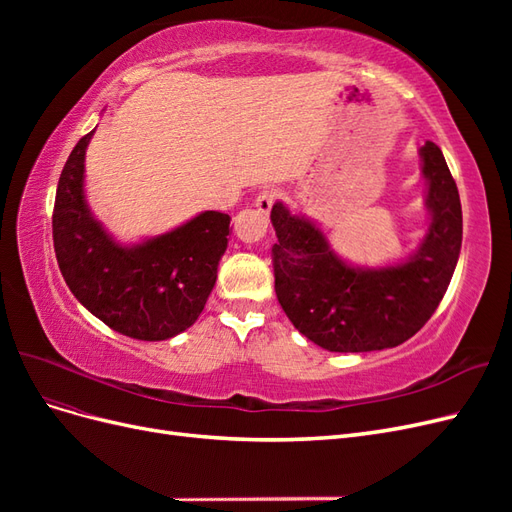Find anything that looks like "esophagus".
Wrapping results in <instances>:
<instances>
[{
  "instance_id": "1",
  "label": "esophagus",
  "mask_w": 512,
  "mask_h": 512,
  "mask_svg": "<svg viewBox=\"0 0 512 512\" xmlns=\"http://www.w3.org/2000/svg\"><path fill=\"white\" fill-rule=\"evenodd\" d=\"M277 200V190L275 188H265L262 190L258 196H256V209L260 211V213H269L271 211V207H273V203Z\"/></svg>"
}]
</instances>
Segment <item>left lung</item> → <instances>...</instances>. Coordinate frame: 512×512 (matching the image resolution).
I'll list each match as a JSON object with an SVG mask.
<instances>
[{
    "label": "left lung",
    "mask_w": 512,
    "mask_h": 512,
    "mask_svg": "<svg viewBox=\"0 0 512 512\" xmlns=\"http://www.w3.org/2000/svg\"><path fill=\"white\" fill-rule=\"evenodd\" d=\"M429 228L421 247L399 265L352 267L324 232L275 203L271 222L275 294L294 329L329 352H371L404 344L436 312L461 252L457 183L436 143L421 147Z\"/></svg>",
    "instance_id": "obj_1"
}]
</instances>
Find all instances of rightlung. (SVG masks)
<instances>
[{"label":"right lung","instance_id":"add662e5","mask_svg":"<svg viewBox=\"0 0 512 512\" xmlns=\"http://www.w3.org/2000/svg\"><path fill=\"white\" fill-rule=\"evenodd\" d=\"M85 134L61 170L53 245L61 275L91 314L113 331L162 342L190 329L205 309L226 252L230 218L203 211L179 228L136 245L117 243L85 200Z\"/></svg>","mask_w":512,"mask_h":512}]
</instances>
